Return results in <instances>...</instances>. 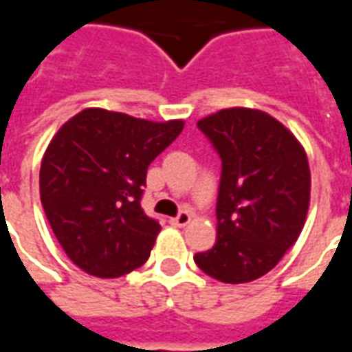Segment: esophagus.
<instances>
[{"label": "esophagus", "mask_w": 352, "mask_h": 352, "mask_svg": "<svg viewBox=\"0 0 352 352\" xmlns=\"http://www.w3.org/2000/svg\"><path fill=\"white\" fill-rule=\"evenodd\" d=\"M169 222H171L173 226H179V228H183V226H186V224L190 222V213L183 211V213H179L177 217H173V219H169Z\"/></svg>", "instance_id": "34e87169"}]
</instances>
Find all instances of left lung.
<instances>
[{
    "label": "left lung",
    "instance_id": "left-lung-1",
    "mask_svg": "<svg viewBox=\"0 0 352 352\" xmlns=\"http://www.w3.org/2000/svg\"><path fill=\"white\" fill-rule=\"evenodd\" d=\"M222 160L217 241L194 262L222 283H251L300 237L309 209L307 154L294 133L258 109L232 107L198 120Z\"/></svg>",
    "mask_w": 352,
    "mask_h": 352
}]
</instances>
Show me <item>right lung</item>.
I'll use <instances>...</instances> for the list:
<instances>
[{
    "instance_id": "obj_1",
    "label": "right lung",
    "mask_w": 352,
    "mask_h": 352,
    "mask_svg": "<svg viewBox=\"0 0 352 352\" xmlns=\"http://www.w3.org/2000/svg\"><path fill=\"white\" fill-rule=\"evenodd\" d=\"M183 128L88 107L56 131L39 194L58 243L82 272L116 279L148 260L160 224L141 209L146 169Z\"/></svg>"
}]
</instances>
